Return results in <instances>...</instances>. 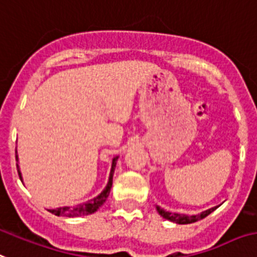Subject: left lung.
Listing matches in <instances>:
<instances>
[{
  "label": "left lung",
  "instance_id": "obj_1",
  "mask_svg": "<svg viewBox=\"0 0 257 257\" xmlns=\"http://www.w3.org/2000/svg\"><path fill=\"white\" fill-rule=\"evenodd\" d=\"M158 214L162 216V218L168 219L170 222H174L177 224H189V223H194L201 220V219L206 218L207 215H210L214 210H216V207H211L206 210V211H202L201 214H197V215H185V214H177V212H169L165 211L164 208H161L160 206H157Z\"/></svg>",
  "mask_w": 257,
  "mask_h": 257
}]
</instances>
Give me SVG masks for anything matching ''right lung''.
<instances>
[{
  "instance_id": "1",
  "label": "right lung",
  "mask_w": 257,
  "mask_h": 257,
  "mask_svg": "<svg viewBox=\"0 0 257 257\" xmlns=\"http://www.w3.org/2000/svg\"><path fill=\"white\" fill-rule=\"evenodd\" d=\"M118 157H114L112 160V168H110L109 173V179H108V183L105 189L101 191V193L95 197L91 201L85 202V203L78 204V206H74V207H68V206H64V207H58L53 208V210H49L51 214L56 216H67V218H75V216H83V215H89V214H93L95 211L99 210V207L104 202L107 201L108 195H109L110 187H112V181H113V173L114 168H116V162H117ZM16 160H18V156H17V150H16ZM17 169H18V176H20L21 181H22V174L20 172V166L17 164Z\"/></svg>"
}]
</instances>
